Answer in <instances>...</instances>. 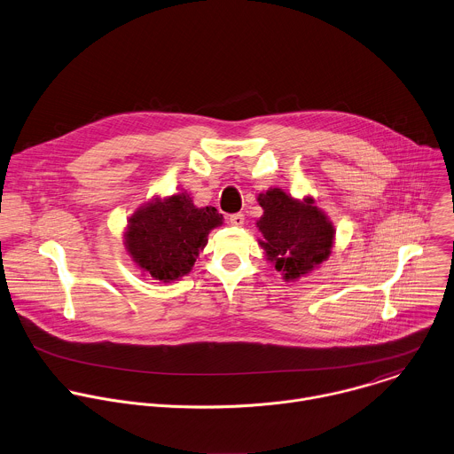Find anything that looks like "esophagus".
<instances>
[{
    "label": "esophagus",
    "instance_id": "obj_1",
    "mask_svg": "<svg viewBox=\"0 0 454 454\" xmlns=\"http://www.w3.org/2000/svg\"><path fill=\"white\" fill-rule=\"evenodd\" d=\"M228 221H230L233 226H242V224L246 223V217H244V214H231V215L228 217Z\"/></svg>",
    "mask_w": 454,
    "mask_h": 454
}]
</instances>
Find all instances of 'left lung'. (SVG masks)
Here are the masks:
<instances>
[{
	"mask_svg": "<svg viewBox=\"0 0 454 454\" xmlns=\"http://www.w3.org/2000/svg\"><path fill=\"white\" fill-rule=\"evenodd\" d=\"M258 200L263 207L258 226L265 237L260 244L285 279H299L331 254L334 228L309 200L301 203L281 189Z\"/></svg>",
	"mask_w": 454,
	"mask_h": 454,
	"instance_id": "8db88e82",
	"label": "left lung"
}]
</instances>
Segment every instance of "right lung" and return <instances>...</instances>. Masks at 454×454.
I'll return each mask as SVG.
<instances>
[{
    "label": "right lung",
    "mask_w": 454,
    "mask_h": 454,
    "mask_svg": "<svg viewBox=\"0 0 454 454\" xmlns=\"http://www.w3.org/2000/svg\"><path fill=\"white\" fill-rule=\"evenodd\" d=\"M223 224L214 207L196 208L180 192L137 210L127 226L125 244L132 260L159 281L185 276L205 246L208 231Z\"/></svg>",
    "instance_id": "obj_1"
}]
</instances>
